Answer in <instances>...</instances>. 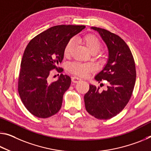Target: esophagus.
Returning <instances> with one entry per match:
<instances>
[{
	"label": "esophagus",
	"mask_w": 151,
	"mask_h": 151,
	"mask_svg": "<svg viewBox=\"0 0 151 151\" xmlns=\"http://www.w3.org/2000/svg\"><path fill=\"white\" fill-rule=\"evenodd\" d=\"M72 81H73V82L76 83L81 81V78L79 77H77V76H73V77H72Z\"/></svg>",
	"instance_id": "esophagus-1"
}]
</instances>
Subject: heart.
Instances as JSON below:
<instances>
[{"mask_svg":"<svg viewBox=\"0 0 151 151\" xmlns=\"http://www.w3.org/2000/svg\"><path fill=\"white\" fill-rule=\"evenodd\" d=\"M81 40L92 54L96 53L101 47V41L95 35L87 34L85 35ZM74 45H75V40L73 39L70 40L67 43L64 51V56H68L70 54L72 50L73 49ZM68 69L72 73L75 74V75L81 76H86L89 72L93 70V66L90 64H83L78 63V62H74L69 64L68 66Z\"/></svg>","mask_w":151,"mask_h":151,"instance_id":"1","label":"heart"}]
</instances>
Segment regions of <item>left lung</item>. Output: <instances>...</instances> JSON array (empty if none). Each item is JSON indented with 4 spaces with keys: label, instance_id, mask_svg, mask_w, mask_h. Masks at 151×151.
I'll return each mask as SVG.
<instances>
[{
    "label": "left lung",
    "instance_id": "obj_1",
    "mask_svg": "<svg viewBox=\"0 0 151 151\" xmlns=\"http://www.w3.org/2000/svg\"><path fill=\"white\" fill-rule=\"evenodd\" d=\"M99 33L108 49V60L103 70L95 76L100 83L108 82L106 90L90 85L84 96L87 112L99 119H108L123 110L130 100L134 87L136 73L134 60L126 43L104 29L92 27Z\"/></svg>",
    "mask_w": 151,
    "mask_h": 151
}]
</instances>
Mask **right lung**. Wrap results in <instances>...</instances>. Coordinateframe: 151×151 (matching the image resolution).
<instances>
[{
	"mask_svg": "<svg viewBox=\"0 0 151 151\" xmlns=\"http://www.w3.org/2000/svg\"><path fill=\"white\" fill-rule=\"evenodd\" d=\"M85 25H61L52 27L29 42L21 60L18 91L29 111L40 118H47L59 111L63 95L71 83L69 76L61 74L50 82V70L56 69L64 58L66 45Z\"/></svg>",
	"mask_w": 151,
	"mask_h": 151,
	"instance_id": "right-lung-1",
	"label": "right lung"
}]
</instances>
